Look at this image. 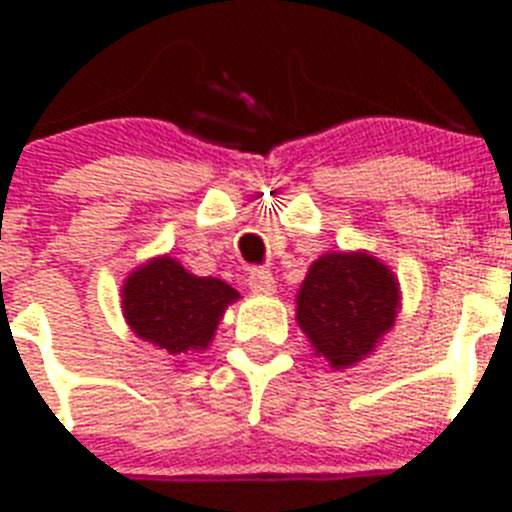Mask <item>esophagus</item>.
<instances>
[{
  "label": "esophagus",
  "mask_w": 512,
  "mask_h": 512,
  "mask_svg": "<svg viewBox=\"0 0 512 512\" xmlns=\"http://www.w3.org/2000/svg\"><path fill=\"white\" fill-rule=\"evenodd\" d=\"M277 287L274 277H271L269 269H251L248 271V289L256 292V295H271Z\"/></svg>",
  "instance_id": "34e87169"
}]
</instances>
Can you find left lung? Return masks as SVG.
I'll use <instances>...</instances> for the list:
<instances>
[{
    "label": "left lung",
    "mask_w": 512,
    "mask_h": 512,
    "mask_svg": "<svg viewBox=\"0 0 512 512\" xmlns=\"http://www.w3.org/2000/svg\"><path fill=\"white\" fill-rule=\"evenodd\" d=\"M400 284L372 253H323L297 292V323L333 369L369 356L395 325Z\"/></svg>",
    "instance_id": "8db88e82"
}]
</instances>
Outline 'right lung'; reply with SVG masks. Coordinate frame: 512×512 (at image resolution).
I'll return each instance as SVG.
<instances>
[{"label":"right lung","instance_id":"obj_1","mask_svg":"<svg viewBox=\"0 0 512 512\" xmlns=\"http://www.w3.org/2000/svg\"><path fill=\"white\" fill-rule=\"evenodd\" d=\"M238 297L223 279L194 277L171 256H158L125 279L122 315L140 341L182 356L210 346L223 312Z\"/></svg>","mask_w":512,"mask_h":512}]
</instances>
